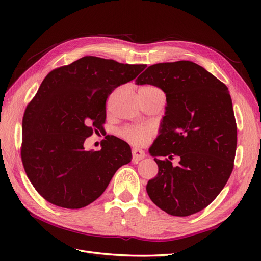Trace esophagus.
I'll use <instances>...</instances> for the list:
<instances>
[{"label":"esophagus","mask_w":261,"mask_h":261,"mask_svg":"<svg viewBox=\"0 0 261 261\" xmlns=\"http://www.w3.org/2000/svg\"><path fill=\"white\" fill-rule=\"evenodd\" d=\"M132 154H133V161L134 162H138L140 160H143L144 158L146 156V153L144 150L138 149V148H133L132 149Z\"/></svg>","instance_id":"34e87169"}]
</instances>
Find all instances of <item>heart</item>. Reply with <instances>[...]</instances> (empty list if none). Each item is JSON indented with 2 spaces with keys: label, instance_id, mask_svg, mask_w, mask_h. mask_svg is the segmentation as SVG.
<instances>
[{
  "label": "heart",
  "instance_id": "1",
  "mask_svg": "<svg viewBox=\"0 0 261 261\" xmlns=\"http://www.w3.org/2000/svg\"><path fill=\"white\" fill-rule=\"evenodd\" d=\"M140 89L150 90V91H160L156 87L150 86V85L141 87ZM120 135L132 145L144 146L146 143H148L149 139L152 137L153 130L152 128L148 127V126L132 125V126H126V127L122 128L120 130Z\"/></svg>",
  "mask_w": 261,
  "mask_h": 261
}]
</instances>
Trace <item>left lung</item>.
Instances as JSON below:
<instances>
[{"mask_svg":"<svg viewBox=\"0 0 261 261\" xmlns=\"http://www.w3.org/2000/svg\"><path fill=\"white\" fill-rule=\"evenodd\" d=\"M136 84L159 87L167 97L160 134L149 149L159 168L146 187L150 199L171 216L199 212L222 191L234 167L238 127L227 87L191 61L153 64Z\"/></svg>","mask_w":261,"mask_h":261,"instance_id":"left-lung-1","label":"left lung"}]
</instances>
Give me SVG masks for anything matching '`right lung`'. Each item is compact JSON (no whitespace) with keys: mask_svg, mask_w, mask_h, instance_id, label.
Wrapping results in <instances>:
<instances>
[{"mask_svg":"<svg viewBox=\"0 0 261 261\" xmlns=\"http://www.w3.org/2000/svg\"><path fill=\"white\" fill-rule=\"evenodd\" d=\"M147 67L84 57L46 75L22 117L23 169L43 198L55 206L80 209L103 194L130 147L106 136L99 151H87L86 138L103 129L107 99Z\"/></svg>","mask_w":261,"mask_h":261,"instance_id":"add662e5","label":"right lung"}]
</instances>
